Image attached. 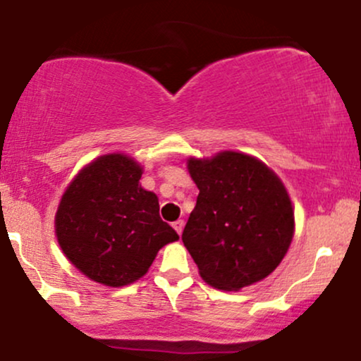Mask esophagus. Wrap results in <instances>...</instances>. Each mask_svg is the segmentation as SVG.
Here are the masks:
<instances>
[{
	"label": "esophagus",
	"mask_w": 361,
	"mask_h": 361,
	"mask_svg": "<svg viewBox=\"0 0 361 361\" xmlns=\"http://www.w3.org/2000/svg\"><path fill=\"white\" fill-rule=\"evenodd\" d=\"M173 227H175V231H176V233H178V234H181V233H183V227H185V221H181V219H180V221L173 222Z\"/></svg>",
	"instance_id": "obj_1"
}]
</instances>
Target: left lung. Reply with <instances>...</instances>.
Here are the masks:
<instances>
[{"label": "left lung", "instance_id": "1", "mask_svg": "<svg viewBox=\"0 0 361 361\" xmlns=\"http://www.w3.org/2000/svg\"><path fill=\"white\" fill-rule=\"evenodd\" d=\"M188 171L200 193L181 239L202 279L221 290L267 279L295 229L280 178L256 157L234 151L190 157Z\"/></svg>", "mask_w": 361, "mask_h": 361}]
</instances>
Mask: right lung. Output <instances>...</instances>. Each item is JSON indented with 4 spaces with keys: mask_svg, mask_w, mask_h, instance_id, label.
<instances>
[{
    "mask_svg": "<svg viewBox=\"0 0 361 361\" xmlns=\"http://www.w3.org/2000/svg\"><path fill=\"white\" fill-rule=\"evenodd\" d=\"M142 168L126 154H105L71 181L56 214L62 252L91 280L123 287L144 276L157 251L178 241L161 221L156 193L140 186Z\"/></svg>",
    "mask_w": 361,
    "mask_h": 361,
    "instance_id": "add662e5",
    "label": "right lung"
}]
</instances>
